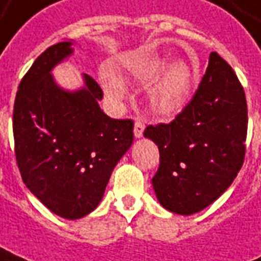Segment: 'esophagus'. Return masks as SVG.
Returning <instances> with one entry per match:
<instances>
[{
  "label": "esophagus",
  "instance_id": "esophagus-1",
  "mask_svg": "<svg viewBox=\"0 0 261 261\" xmlns=\"http://www.w3.org/2000/svg\"><path fill=\"white\" fill-rule=\"evenodd\" d=\"M143 131H144V123L141 120H136V123H134V136L140 138L143 136Z\"/></svg>",
  "mask_w": 261,
  "mask_h": 261
}]
</instances>
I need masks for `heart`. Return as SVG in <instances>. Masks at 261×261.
I'll use <instances>...</instances> for the list:
<instances>
[{
    "label": "heart",
    "instance_id": "1",
    "mask_svg": "<svg viewBox=\"0 0 261 261\" xmlns=\"http://www.w3.org/2000/svg\"><path fill=\"white\" fill-rule=\"evenodd\" d=\"M164 67V61L157 60L151 63L143 72L147 79L157 75ZM194 81V74L189 64L184 61H173L166 67L161 79L153 91V106L160 114H171L177 111L189 98ZM102 86L108 97L114 101H121L127 95L124 83L113 72L102 77Z\"/></svg>",
    "mask_w": 261,
    "mask_h": 261
}]
</instances>
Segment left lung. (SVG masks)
Instances as JSON below:
<instances>
[{
	"instance_id": "obj_1",
	"label": "left lung",
	"mask_w": 261,
	"mask_h": 261,
	"mask_svg": "<svg viewBox=\"0 0 261 261\" xmlns=\"http://www.w3.org/2000/svg\"><path fill=\"white\" fill-rule=\"evenodd\" d=\"M247 102L233 68L217 53L191 101L168 124L148 125L144 137L159 145L153 187L160 204L194 214L227 190L246 155Z\"/></svg>"
}]
</instances>
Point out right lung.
I'll return each mask as SVG.
<instances>
[{
	"label": "right lung",
	"instance_id": "right-lung-1",
	"mask_svg": "<svg viewBox=\"0 0 261 261\" xmlns=\"http://www.w3.org/2000/svg\"><path fill=\"white\" fill-rule=\"evenodd\" d=\"M72 41L51 45L27 71L12 113L14 151L28 190L57 216L77 220L100 204L110 175L134 140L133 120L102 113V90L64 91L49 71L72 53Z\"/></svg>",
	"mask_w": 261,
	"mask_h": 261
}]
</instances>
